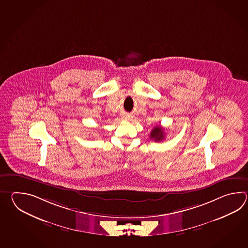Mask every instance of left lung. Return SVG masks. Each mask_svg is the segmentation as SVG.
I'll list each match as a JSON object with an SVG mask.
<instances>
[{
	"mask_svg": "<svg viewBox=\"0 0 248 248\" xmlns=\"http://www.w3.org/2000/svg\"><path fill=\"white\" fill-rule=\"evenodd\" d=\"M151 139H153L155 142H160L164 140V128L160 126H154L150 135Z\"/></svg>",
	"mask_w": 248,
	"mask_h": 248,
	"instance_id": "1",
	"label": "left lung"
}]
</instances>
